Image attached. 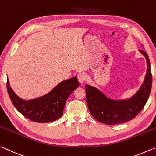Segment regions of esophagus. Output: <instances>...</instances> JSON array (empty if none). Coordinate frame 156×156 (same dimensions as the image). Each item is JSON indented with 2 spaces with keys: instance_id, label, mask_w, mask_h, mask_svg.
I'll return each mask as SVG.
<instances>
[{
  "instance_id": "obj_1",
  "label": "esophagus",
  "mask_w": 156,
  "mask_h": 156,
  "mask_svg": "<svg viewBox=\"0 0 156 156\" xmlns=\"http://www.w3.org/2000/svg\"><path fill=\"white\" fill-rule=\"evenodd\" d=\"M77 80L79 81V82H80V83H83L86 80V76L85 74L83 73H79L78 75H77Z\"/></svg>"
}]
</instances>
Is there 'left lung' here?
Returning <instances> with one entry per match:
<instances>
[{
    "label": "left lung",
    "mask_w": 156,
    "mask_h": 156,
    "mask_svg": "<svg viewBox=\"0 0 156 156\" xmlns=\"http://www.w3.org/2000/svg\"><path fill=\"white\" fill-rule=\"evenodd\" d=\"M140 52L147 60V74L140 89L130 99L112 100L96 88L86 85L87 105L91 115L97 121L106 125L123 123L134 119L144 107L151 92L152 75L148 55L143 50Z\"/></svg>",
    "instance_id": "8db88e82"
}]
</instances>
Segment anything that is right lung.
<instances>
[{"label":"right lung","mask_w":156,"mask_h":156,"mask_svg":"<svg viewBox=\"0 0 156 156\" xmlns=\"http://www.w3.org/2000/svg\"><path fill=\"white\" fill-rule=\"evenodd\" d=\"M80 83L75 76L64 81L45 96L36 99L24 101L16 95L7 80V89L11 101L23 115L35 122H50L63 115L68 97L77 88Z\"/></svg>","instance_id":"add662e5"}]
</instances>
